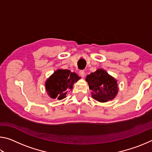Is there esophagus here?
I'll list each match as a JSON object with an SVG mask.
<instances>
[{
    "instance_id": "1",
    "label": "esophagus",
    "mask_w": 152,
    "mask_h": 152,
    "mask_svg": "<svg viewBox=\"0 0 152 152\" xmlns=\"http://www.w3.org/2000/svg\"><path fill=\"white\" fill-rule=\"evenodd\" d=\"M79 74H80V76L82 77V78H84V77L85 76V72H84V70H80Z\"/></svg>"
}]
</instances>
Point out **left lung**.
I'll use <instances>...</instances> for the list:
<instances>
[{"label":"left lung","mask_w":152,"mask_h":152,"mask_svg":"<svg viewBox=\"0 0 152 152\" xmlns=\"http://www.w3.org/2000/svg\"><path fill=\"white\" fill-rule=\"evenodd\" d=\"M92 97L96 101L105 102L111 101L118 93L117 81L102 69L98 70L86 76Z\"/></svg>","instance_id":"left-lung-1"}]
</instances>
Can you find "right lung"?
<instances>
[{
	"label": "right lung",
	"mask_w": 152,
	"mask_h": 152,
	"mask_svg": "<svg viewBox=\"0 0 152 152\" xmlns=\"http://www.w3.org/2000/svg\"><path fill=\"white\" fill-rule=\"evenodd\" d=\"M80 79L75 72L69 70L58 69L45 82V89L51 99L60 101L66 97L68 90H72L73 84Z\"/></svg>",
	"instance_id": "1"
}]
</instances>
